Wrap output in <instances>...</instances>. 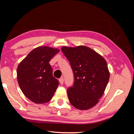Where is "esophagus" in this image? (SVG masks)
Listing matches in <instances>:
<instances>
[{
	"label": "esophagus",
	"instance_id": "obj_1",
	"mask_svg": "<svg viewBox=\"0 0 134 134\" xmlns=\"http://www.w3.org/2000/svg\"><path fill=\"white\" fill-rule=\"evenodd\" d=\"M59 82L61 85H63L64 83V79H63V77H61V78L59 79Z\"/></svg>",
	"mask_w": 134,
	"mask_h": 134
}]
</instances>
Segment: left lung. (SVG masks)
Wrapping results in <instances>:
<instances>
[{
	"mask_svg": "<svg viewBox=\"0 0 134 134\" xmlns=\"http://www.w3.org/2000/svg\"><path fill=\"white\" fill-rule=\"evenodd\" d=\"M61 51L69 59L74 74L73 86L67 89L71 104L79 110L95 106L103 96L110 78L105 59L90 48L63 46Z\"/></svg>",
	"mask_w": 134,
	"mask_h": 134,
	"instance_id": "obj_1",
	"label": "left lung"
}]
</instances>
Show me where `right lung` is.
<instances>
[{
    "label": "right lung",
    "instance_id": "right-lung-1",
    "mask_svg": "<svg viewBox=\"0 0 134 134\" xmlns=\"http://www.w3.org/2000/svg\"><path fill=\"white\" fill-rule=\"evenodd\" d=\"M58 49L42 46L34 49L19 64L17 79L23 94L36 104L49 101L59 85L49 61Z\"/></svg>",
    "mask_w": 134,
    "mask_h": 134
}]
</instances>
